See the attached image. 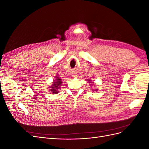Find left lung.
<instances>
[{"mask_svg":"<svg viewBox=\"0 0 149 149\" xmlns=\"http://www.w3.org/2000/svg\"><path fill=\"white\" fill-rule=\"evenodd\" d=\"M89 83H90V82H89Z\"/></svg>","mask_w":149,"mask_h":149,"instance_id":"1","label":"left lung"}]
</instances>
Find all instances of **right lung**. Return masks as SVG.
I'll use <instances>...</instances> for the list:
<instances>
[{
    "label": "right lung",
    "mask_w": 149,
    "mask_h": 149,
    "mask_svg": "<svg viewBox=\"0 0 149 149\" xmlns=\"http://www.w3.org/2000/svg\"><path fill=\"white\" fill-rule=\"evenodd\" d=\"M56 79L53 83V85L52 86V91L54 94H56L58 93V89L60 88V86L61 84V79L59 78L56 76Z\"/></svg>",
    "instance_id": "add662e5"
}]
</instances>
